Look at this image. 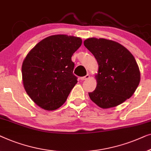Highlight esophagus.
<instances>
[{"instance_id": "1", "label": "esophagus", "mask_w": 151, "mask_h": 151, "mask_svg": "<svg viewBox=\"0 0 151 151\" xmlns=\"http://www.w3.org/2000/svg\"><path fill=\"white\" fill-rule=\"evenodd\" d=\"M90 75H86L85 76H83V77H81L80 79H81V80H83H83H87V79H88V78H90Z\"/></svg>"}]
</instances>
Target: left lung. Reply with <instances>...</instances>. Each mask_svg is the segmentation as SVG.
Listing matches in <instances>:
<instances>
[{"mask_svg":"<svg viewBox=\"0 0 151 151\" xmlns=\"http://www.w3.org/2000/svg\"><path fill=\"white\" fill-rule=\"evenodd\" d=\"M84 46L96 58L97 84L90 99L103 109L120 105L132 96L139 86L140 72L133 55L122 44L104 38L90 37Z\"/></svg>","mask_w":151,"mask_h":151,"instance_id":"1","label":"left lung"}]
</instances>
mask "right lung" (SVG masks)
<instances>
[{
  "label": "right lung",
  "instance_id": "add662e5",
  "mask_svg": "<svg viewBox=\"0 0 151 151\" xmlns=\"http://www.w3.org/2000/svg\"><path fill=\"white\" fill-rule=\"evenodd\" d=\"M82 44L80 37L54 35L31 49L22 65L24 90L36 105L52 111L67 100L77 83L71 57Z\"/></svg>",
  "mask_w": 151,
  "mask_h": 151
}]
</instances>
